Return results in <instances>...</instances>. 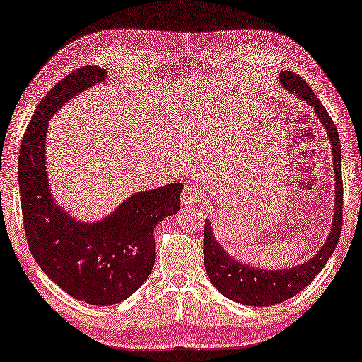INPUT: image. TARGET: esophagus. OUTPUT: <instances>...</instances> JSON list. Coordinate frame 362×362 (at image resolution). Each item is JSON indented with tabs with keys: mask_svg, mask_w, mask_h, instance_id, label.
<instances>
[{
	"mask_svg": "<svg viewBox=\"0 0 362 362\" xmlns=\"http://www.w3.org/2000/svg\"><path fill=\"white\" fill-rule=\"evenodd\" d=\"M206 198V192L204 187L198 186V184H187L186 187L182 190V195H181V202L184 206H199L202 201Z\"/></svg>",
	"mask_w": 362,
	"mask_h": 362,
	"instance_id": "34e87169",
	"label": "esophagus"
}]
</instances>
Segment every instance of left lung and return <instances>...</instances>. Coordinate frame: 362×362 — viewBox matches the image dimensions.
<instances>
[{"label": "left lung", "instance_id": "obj_1", "mask_svg": "<svg viewBox=\"0 0 362 362\" xmlns=\"http://www.w3.org/2000/svg\"><path fill=\"white\" fill-rule=\"evenodd\" d=\"M279 76V81L283 83L288 92L296 93L298 98H303L313 105L316 115H318L325 130H327L329 139L332 141L333 167L334 176H337V184H334V218L332 232L321 250L310 261L298 267L284 270L252 269L227 257L224 249L214 238L211 226L206 219L204 249H202V252H204V266L211 284L228 299L253 307H269L284 303L310 284L334 252L342 228L344 190L341 178V144L337 126L332 121L329 112L324 109L318 96L313 93L301 76L290 72V70H287V72L284 70Z\"/></svg>", "mask_w": 362, "mask_h": 362}]
</instances>
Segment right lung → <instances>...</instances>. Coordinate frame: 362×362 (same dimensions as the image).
<instances>
[{
	"mask_svg": "<svg viewBox=\"0 0 362 362\" xmlns=\"http://www.w3.org/2000/svg\"><path fill=\"white\" fill-rule=\"evenodd\" d=\"M105 70L84 66L55 84L38 104L21 139L20 199L25 240L41 270L61 288L92 305L124 301L151 275L155 262L153 228L180 210L181 182L139 192L96 224L67 216L47 184V121L67 100L103 81Z\"/></svg>",
	"mask_w": 362,
	"mask_h": 362,
	"instance_id": "1",
	"label": "right lung"
}]
</instances>
